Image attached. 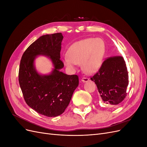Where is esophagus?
<instances>
[{
	"label": "esophagus",
	"mask_w": 147,
	"mask_h": 147,
	"mask_svg": "<svg viewBox=\"0 0 147 147\" xmlns=\"http://www.w3.org/2000/svg\"><path fill=\"white\" fill-rule=\"evenodd\" d=\"M82 81L83 82H88V81H90V79H89V78H87V77H83V78H82Z\"/></svg>",
	"instance_id": "esophagus-1"
}]
</instances>
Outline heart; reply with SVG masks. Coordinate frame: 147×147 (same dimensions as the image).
Wrapping results in <instances>:
<instances>
[{
	"label": "heart",
	"mask_w": 147,
	"mask_h": 147,
	"mask_svg": "<svg viewBox=\"0 0 147 147\" xmlns=\"http://www.w3.org/2000/svg\"><path fill=\"white\" fill-rule=\"evenodd\" d=\"M105 51V43L102 39L86 38L75 42L70 47L68 56L64 57V62L72 69L76 64H82L84 72L91 74L100 68Z\"/></svg>",
	"instance_id": "obj_1"
}]
</instances>
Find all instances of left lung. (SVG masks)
<instances>
[{"mask_svg": "<svg viewBox=\"0 0 147 147\" xmlns=\"http://www.w3.org/2000/svg\"><path fill=\"white\" fill-rule=\"evenodd\" d=\"M90 78L95 82L104 103L117 105L126 98L129 76L123 57L115 56L106 58L98 72Z\"/></svg>", "mask_w": 147, "mask_h": 147, "instance_id": "1", "label": "left lung"}]
</instances>
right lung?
Masks as SVG:
<instances>
[{"instance_id": "obj_1", "label": "right lung", "mask_w": 147, "mask_h": 147, "mask_svg": "<svg viewBox=\"0 0 147 147\" xmlns=\"http://www.w3.org/2000/svg\"><path fill=\"white\" fill-rule=\"evenodd\" d=\"M63 39L61 32L42 35L26 49L20 61L18 79L25 102L37 113L48 117L64 112L79 84L77 75L59 71L64 67L60 59ZM40 54L50 57L54 64L50 75H39L34 68L35 57Z\"/></svg>"}]
</instances>
